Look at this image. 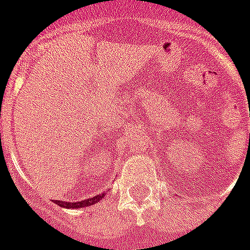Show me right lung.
I'll list each match as a JSON object with an SVG mask.
<instances>
[{
  "label": "right lung",
  "instance_id": "right-lung-1",
  "mask_svg": "<svg viewBox=\"0 0 250 250\" xmlns=\"http://www.w3.org/2000/svg\"><path fill=\"white\" fill-rule=\"evenodd\" d=\"M104 195L105 194L103 192V194H99V195H95V197H92V198L83 199V201H80V202H63V201H56L55 204L62 208H67V209H78V208H85L89 207V205L98 204L99 201L103 198Z\"/></svg>",
  "mask_w": 250,
  "mask_h": 250
}]
</instances>
